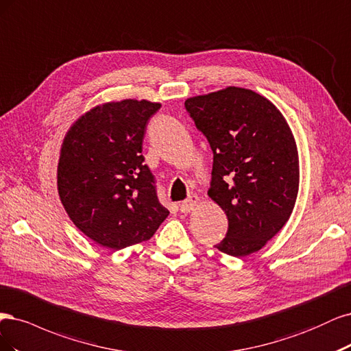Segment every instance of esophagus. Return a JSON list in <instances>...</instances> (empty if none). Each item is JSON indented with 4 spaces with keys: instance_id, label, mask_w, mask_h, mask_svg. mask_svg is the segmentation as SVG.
<instances>
[{
    "instance_id": "34e87169",
    "label": "esophagus",
    "mask_w": 351,
    "mask_h": 351,
    "mask_svg": "<svg viewBox=\"0 0 351 351\" xmlns=\"http://www.w3.org/2000/svg\"><path fill=\"white\" fill-rule=\"evenodd\" d=\"M199 202V198L197 195H191L189 198H186L185 201H182L179 204V208L182 213H191L192 210L195 208V206Z\"/></svg>"
}]
</instances>
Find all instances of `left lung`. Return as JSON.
Listing matches in <instances>:
<instances>
[{
	"mask_svg": "<svg viewBox=\"0 0 351 351\" xmlns=\"http://www.w3.org/2000/svg\"><path fill=\"white\" fill-rule=\"evenodd\" d=\"M185 109L210 143L208 197L229 220L216 247L254 254L287 223L298 198L299 156L289 123L268 99L241 87L189 97Z\"/></svg>",
	"mask_w": 351,
	"mask_h": 351,
	"instance_id": "8db88e82",
	"label": "left lung"
}]
</instances>
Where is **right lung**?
I'll use <instances>...</instances> for the list:
<instances>
[{"instance_id": "obj_1", "label": "right lung", "mask_w": 351, "mask_h": 351, "mask_svg": "<svg viewBox=\"0 0 351 351\" xmlns=\"http://www.w3.org/2000/svg\"><path fill=\"white\" fill-rule=\"evenodd\" d=\"M160 106L109 101L86 112L65 135L58 194L77 229L101 246L118 251L149 241L169 216L141 154L145 127Z\"/></svg>"}]
</instances>
